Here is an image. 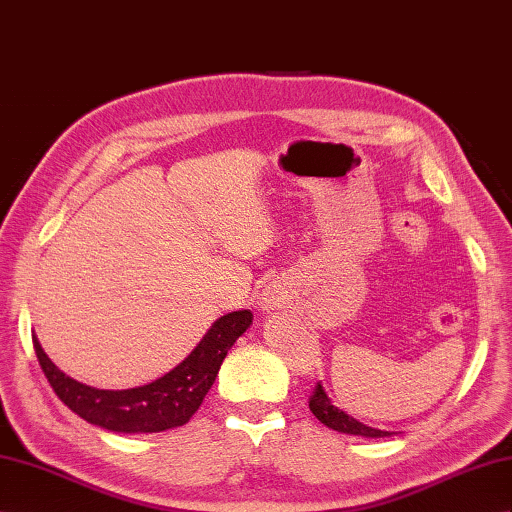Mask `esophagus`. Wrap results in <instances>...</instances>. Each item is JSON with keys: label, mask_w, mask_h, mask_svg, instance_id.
Here are the masks:
<instances>
[{"label": "esophagus", "mask_w": 512, "mask_h": 512, "mask_svg": "<svg viewBox=\"0 0 512 512\" xmlns=\"http://www.w3.org/2000/svg\"><path fill=\"white\" fill-rule=\"evenodd\" d=\"M271 301H275L273 297H265V303H271Z\"/></svg>", "instance_id": "esophagus-1"}]
</instances>
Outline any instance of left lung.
I'll return each mask as SVG.
<instances>
[{"label":"left lung","instance_id":"left-lung-1","mask_svg":"<svg viewBox=\"0 0 512 512\" xmlns=\"http://www.w3.org/2000/svg\"><path fill=\"white\" fill-rule=\"evenodd\" d=\"M308 403H310V411L314 413V416L319 418L325 426L334 428V431H338V433L362 435V437H388V435H392L390 431H379V428H370L362 422H357L355 418L347 416V413L331 405V400L327 398L325 390L321 388V383H316V388H314Z\"/></svg>","mask_w":512,"mask_h":512}]
</instances>
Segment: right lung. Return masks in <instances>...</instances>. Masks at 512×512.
Wrapping results in <instances>:
<instances>
[{
	"instance_id": "obj_1",
	"label": "right lung",
	"mask_w": 512,
	"mask_h": 512,
	"mask_svg": "<svg viewBox=\"0 0 512 512\" xmlns=\"http://www.w3.org/2000/svg\"><path fill=\"white\" fill-rule=\"evenodd\" d=\"M252 312L239 310L217 319L181 364L161 379L131 390H96L55 366L34 336L38 364L53 392L79 418L116 433H161L183 426L211 390L228 349L252 325Z\"/></svg>"
}]
</instances>
